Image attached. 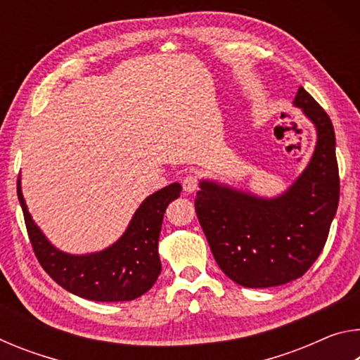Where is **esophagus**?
<instances>
[{"label": "esophagus", "mask_w": 360, "mask_h": 360, "mask_svg": "<svg viewBox=\"0 0 360 360\" xmlns=\"http://www.w3.org/2000/svg\"><path fill=\"white\" fill-rule=\"evenodd\" d=\"M197 187H198V178H197V174L195 173H187L186 176H184V179H182V188H184V191L187 192V193H192V192H195L197 191Z\"/></svg>", "instance_id": "1"}]
</instances>
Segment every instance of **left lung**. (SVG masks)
<instances>
[{
  "mask_svg": "<svg viewBox=\"0 0 360 360\" xmlns=\"http://www.w3.org/2000/svg\"><path fill=\"white\" fill-rule=\"evenodd\" d=\"M294 105L318 130L304 172L276 198L212 181L200 182L195 211L217 265L245 288H273L303 276L319 254L338 208L340 176L332 120L298 89Z\"/></svg>",
  "mask_w": 360,
  "mask_h": 360,
  "instance_id": "1",
  "label": "left lung"
}]
</instances>
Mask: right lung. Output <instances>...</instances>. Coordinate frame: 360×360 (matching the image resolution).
<instances>
[{
	"label": "right lung",
	"instance_id": "1",
	"mask_svg": "<svg viewBox=\"0 0 360 360\" xmlns=\"http://www.w3.org/2000/svg\"><path fill=\"white\" fill-rule=\"evenodd\" d=\"M181 191V184L174 182L149 195L139 205L125 233L105 251L71 255L58 251L42 235L27 210L20 179L17 181V195L36 259L63 289L94 302L135 300L154 285L162 270L158 236L163 214Z\"/></svg>",
	"mask_w": 360,
	"mask_h": 360
}]
</instances>
